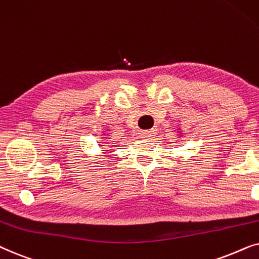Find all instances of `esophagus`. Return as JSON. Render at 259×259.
<instances>
[{"instance_id":"obj_1","label":"esophagus","mask_w":259,"mask_h":259,"mask_svg":"<svg viewBox=\"0 0 259 259\" xmlns=\"http://www.w3.org/2000/svg\"><path fill=\"white\" fill-rule=\"evenodd\" d=\"M151 136H153V132H143V133H141V137H142V139H150Z\"/></svg>"}]
</instances>
